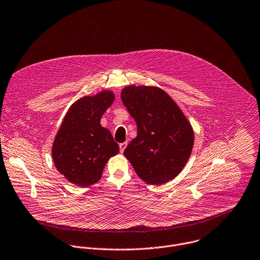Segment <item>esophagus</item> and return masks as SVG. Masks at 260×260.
I'll use <instances>...</instances> for the list:
<instances>
[{
	"label": "esophagus",
	"mask_w": 260,
	"mask_h": 260,
	"mask_svg": "<svg viewBox=\"0 0 260 260\" xmlns=\"http://www.w3.org/2000/svg\"><path fill=\"white\" fill-rule=\"evenodd\" d=\"M126 146H127V142H124V143H121V144H119V148H120V153H123V152H124V150H125Z\"/></svg>",
	"instance_id": "1"
}]
</instances>
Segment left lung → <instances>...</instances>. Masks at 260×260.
Listing matches in <instances>:
<instances>
[{
	"instance_id": "obj_1",
	"label": "left lung",
	"mask_w": 260,
	"mask_h": 260,
	"mask_svg": "<svg viewBox=\"0 0 260 260\" xmlns=\"http://www.w3.org/2000/svg\"><path fill=\"white\" fill-rule=\"evenodd\" d=\"M121 100L134 117L138 135L124 150L138 176L161 185L186 165L194 143L193 128L172 97L155 86H125Z\"/></svg>"
}]
</instances>
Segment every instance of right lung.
Returning <instances> with one entry per match:
<instances>
[{"label": "right lung", "mask_w": 260, "mask_h": 260, "mask_svg": "<svg viewBox=\"0 0 260 260\" xmlns=\"http://www.w3.org/2000/svg\"><path fill=\"white\" fill-rule=\"evenodd\" d=\"M114 98L112 91L102 90L75 101L53 140L54 166L77 186L86 187L98 182L108 160L119 152L111 133L100 124Z\"/></svg>", "instance_id": "add662e5"}]
</instances>
